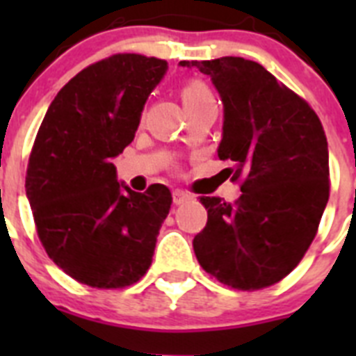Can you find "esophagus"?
Listing matches in <instances>:
<instances>
[{"label":"esophagus","instance_id":"obj_1","mask_svg":"<svg viewBox=\"0 0 356 356\" xmlns=\"http://www.w3.org/2000/svg\"><path fill=\"white\" fill-rule=\"evenodd\" d=\"M188 200H191V194L184 193V191H180V188L172 191V201H175V205H181V203H185V201Z\"/></svg>","mask_w":356,"mask_h":356}]
</instances>
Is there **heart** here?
I'll use <instances>...</instances> for the list:
<instances>
[{
    "label": "heart",
    "instance_id": "1",
    "mask_svg": "<svg viewBox=\"0 0 356 356\" xmlns=\"http://www.w3.org/2000/svg\"><path fill=\"white\" fill-rule=\"evenodd\" d=\"M210 90L207 89L205 85L200 83V81H193V83H187L181 90V97H184L185 102H191V99H196V97L201 96H209Z\"/></svg>",
    "mask_w": 356,
    "mask_h": 356
}]
</instances>
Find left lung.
Here are the masks:
<instances>
[{
  "instance_id": "1",
  "label": "left lung",
  "mask_w": 356,
  "mask_h": 356,
  "mask_svg": "<svg viewBox=\"0 0 356 356\" xmlns=\"http://www.w3.org/2000/svg\"><path fill=\"white\" fill-rule=\"evenodd\" d=\"M210 76L222 102L221 160L244 178L235 203L201 197L209 221L194 237L200 266L221 284H276L314 241L330 196L328 143L319 118L271 72L241 56L181 60Z\"/></svg>"
}]
</instances>
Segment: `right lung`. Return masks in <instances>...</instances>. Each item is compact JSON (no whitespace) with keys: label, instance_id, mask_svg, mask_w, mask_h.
<instances>
[{"label":"right lung","instance_id":"obj_1","mask_svg":"<svg viewBox=\"0 0 356 356\" xmlns=\"http://www.w3.org/2000/svg\"><path fill=\"white\" fill-rule=\"evenodd\" d=\"M165 72L155 56H110L69 80L44 115L26 197L48 257L80 284L127 287L149 269L171 193L160 184L135 193L112 160L134 140Z\"/></svg>","mask_w":356,"mask_h":356}]
</instances>
